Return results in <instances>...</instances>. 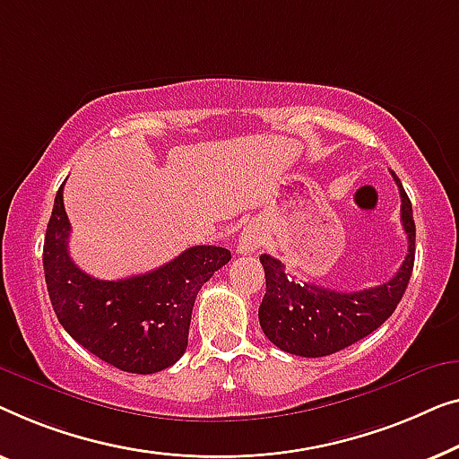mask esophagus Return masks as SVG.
Listing matches in <instances>:
<instances>
[{
	"label": "esophagus",
	"instance_id": "esophagus-1",
	"mask_svg": "<svg viewBox=\"0 0 459 459\" xmlns=\"http://www.w3.org/2000/svg\"><path fill=\"white\" fill-rule=\"evenodd\" d=\"M262 245V230L255 224H247L238 235V254H254Z\"/></svg>",
	"mask_w": 459,
	"mask_h": 459
}]
</instances>
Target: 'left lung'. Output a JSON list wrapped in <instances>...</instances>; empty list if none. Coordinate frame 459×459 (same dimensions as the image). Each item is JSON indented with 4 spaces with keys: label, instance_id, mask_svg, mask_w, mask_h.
<instances>
[{
    "label": "left lung",
    "instance_id": "left-lung-1",
    "mask_svg": "<svg viewBox=\"0 0 459 459\" xmlns=\"http://www.w3.org/2000/svg\"><path fill=\"white\" fill-rule=\"evenodd\" d=\"M402 195V224L408 237V255L397 274L383 285L364 291L333 289L299 282L285 273V264L264 254L260 262L266 274V293L260 303V326L279 350L301 358H325L377 331L408 289L414 270L416 224L411 202L402 180L391 170Z\"/></svg>",
    "mask_w": 459,
    "mask_h": 459
}]
</instances>
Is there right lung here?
Here are the masks:
<instances>
[{
    "mask_svg": "<svg viewBox=\"0 0 459 459\" xmlns=\"http://www.w3.org/2000/svg\"><path fill=\"white\" fill-rule=\"evenodd\" d=\"M64 183L43 243V270L54 312L70 337L118 370L153 374L177 364L186 351L195 297L230 260L216 245H195L152 273L100 281L68 254L70 222Z\"/></svg>",
    "mask_w": 459,
    "mask_h": 459,
    "instance_id": "add662e5",
    "label": "right lung"
}]
</instances>
